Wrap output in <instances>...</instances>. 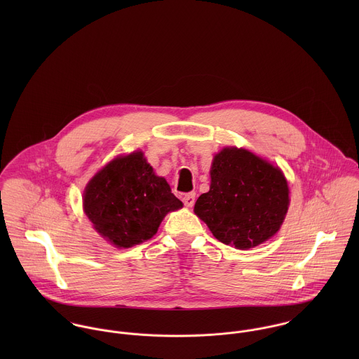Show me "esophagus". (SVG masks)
I'll return each instance as SVG.
<instances>
[{
    "mask_svg": "<svg viewBox=\"0 0 359 359\" xmlns=\"http://www.w3.org/2000/svg\"><path fill=\"white\" fill-rule=\"evenodd\" d=\"M195 198H196V194L195 192H191V194H187L184 198H182V202L187 207H194L195 205Z\"/></svg>",
    "mask_w": 359,
    "mask_h": 359,
    "instance_id": "esophagus-1",
    "label": "esophagus"
}]
</instances>
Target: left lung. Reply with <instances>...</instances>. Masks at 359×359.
<instances>
[{
	"instance_id": "obj_1",
	"label": "left lung",
	"mask_w": 359,
	"mask_h": 359,
	"mask_svg": "<svg viewBox=\"0 0 359 359\" xmlns=\"http://www.w3.org/2000/svg\"><path fill=\"white\" fill-rule=\"evenodd\" d=\"M210 191L199 196L195 214L215 239L248 250L271 239L289 208V187L279 167L243 148L214 156Z\"/></svg>"
}]
</instances>
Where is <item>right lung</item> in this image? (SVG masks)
Listing matches in <instances>:
<instances>
[{"label": "right lung", "mask_w": 359, "mask_h": 359, "mask_svg": "<svg viewBox=\"0 0 359 359\" xmlns=\"http://www.w3.org/2000/svg\"><path fill=\"white\" fill-rule=\"evenodd\" d=\"M83 207L95 231L116 248L151 239L167 212L182 207L142 152L118 156L87 184Z\"/></svg>", "instance_id": "add662e5"}]
</instances>
